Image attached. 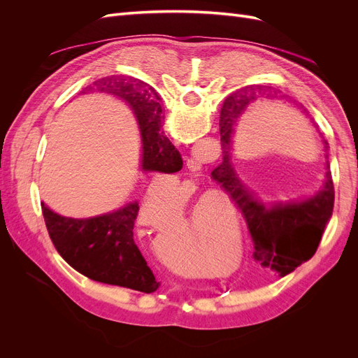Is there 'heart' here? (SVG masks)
Instances as JSON below:
<instances>
[{
  "label": "heart",
  "mask_w": 358,
  "mask_h": 358,
  "mask_svg": "<svg viewBox=\"0 0 358 358\" xmlns=\"http://www.w3.org/2000/svg\"><path fill=\"white\" fill-rule=\"evenodd\" d=\"M194 194H196V191H194L192 187L182 188L180 192L178 194V200L182 206H185L194 199ZM203 206L204 204H201V208ZM140 220H142L143 225L149 227V229L161 230V229H164V227L175 224L178 216H176L175 210H173L170 203L161 196L159 189H154V191L148 192L143 209H142V215H140ZM189 227H191L192 236L199 237L201 233L200 224L194 220V221H191Z\"/></svg>",
  "instance_id": "obj_1"
}]
</instances>
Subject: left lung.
<instances>
[{
	"mask_svg": "<svg viewBox=\"0 0 358 358\" xmlns=\"http://www.w3.org/2000/svg\"><path fill=\"white\" fill-rule=\"evenodd\" d=\"M268 96H273L270 88L262 85L245 86L227 96L220 119L224 159L212 171V178L229 194L243 215L254 242V258L262 266L273 268L279 276H285L317 252L321 236L333 215L334 187L331 171L327 170L324 188L317 196L300 203L275 204L267 208L236 176L230 162L233 124L249 104ZM324 152L329 158L326 140ZM327 169H330L329 162Z\"/></svg>",
	"mask_w": 358,
	"mask_h": 358,
	"instance_id": "1",
	"label": "left lung"
}]
</instances>
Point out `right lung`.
Masks as SVG:
<instances>
[{
    "label": "right lung",
    "instance_id": "1",
    "mask_svg": "<svg viewBox=\"0 0 358 358\" xmlns=\"http://www.w3.org/2000/svg\"><path fill=\"white\" fill-rule=\"evenodd\" d=\"M94 88L113 94L133 107L143 140V170L176 173L182 169L180 154L161 131L164 116L152 86L131 76H110L94 82ZM94 88L90 86V91ZM41 210L53 246L79 273L96 282L146 294L158 289L159 284L134 242L137 203L88 220L66 218L43 203Z\"/></svg>",
    "mask_w": 358,
    "mask_h": 358
}]
</instances>
